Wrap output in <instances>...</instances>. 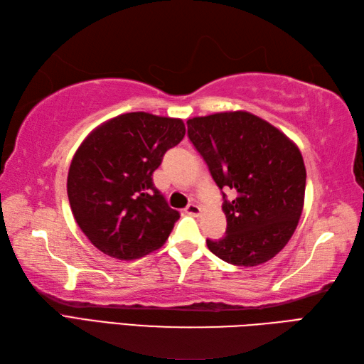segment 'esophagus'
Wrapping results in <instances>:
<instances>
[{
  "label": "esophagus",
  "instance_id": "esophagus-1",
  "mask_svg": "<svg viewBox=\"0 0 364 364\" xmlns=\"http://www.w3.org/2000/svg\"><path fill=\"white\" fill-rule=\"evenodd\" d=\"M185 213H188L191 216H199L200 215V207L196 204H188L187 208H185Z\"/></svg>",
  "mask_w": 364,
  "mask_h": 364
}]
</instances>
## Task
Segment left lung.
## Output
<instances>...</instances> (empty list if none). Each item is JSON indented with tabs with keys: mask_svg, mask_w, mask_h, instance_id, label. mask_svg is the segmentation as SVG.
Returning <instances> with one entry per match:
<instances>
[{
	"mask_svg": "<svg viewBox=\"0 0 364 364\" xmlns=\"http://www.w3.org/2000/svg\"><path fill=\"white\" fill-rule=\"evenodd\" d=\"M188 139L220 190L237 198L223 210L228 229L207 246L221 260L257 266L287 246L302 215L306 171L296 143L249 112H221L187 121Z\"/></svg>",
	"mask_w": 364,
	"mask_h": 364,
	"instance_id": "8db88e82",
	"label": "left lung"
}]
</instances>
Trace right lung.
Segmentation results:
<instances>
[{
	"label": "right lung",
	"instance_id": "right-lung-1",
	"mask_svg": "<svg viewBox=\"0 0 364 364\" xmlns=\"http://www.w3.org/2000/svg\"><path fill=\"white\" fill-rule=\"evenodd\" d=\"M183 136L179 118L131 112L96 127L77 148L68 169L70 207L101 252L135 260L165 245L181 215L152 173Z\"/></svg>",
	"mask_w": 364,
	"mask_h": 364
}]
</instances>
